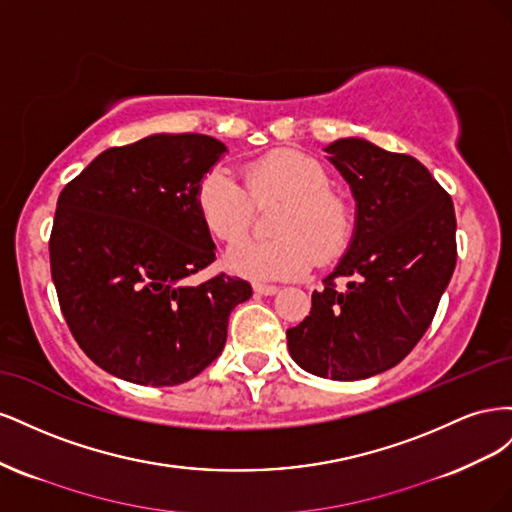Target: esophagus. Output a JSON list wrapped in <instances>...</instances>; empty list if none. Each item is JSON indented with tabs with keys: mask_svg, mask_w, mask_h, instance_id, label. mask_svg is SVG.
Segmentation results:
<instances>
[{
	"mask_svg": "<svg viewBox=\"0 0 512 512\" xmlns=\"http://www.w3.org/2000/svg\"><path fill=\"white\" fill-rule=\"evenodd\" d=\"M252 288H254V292H256V294H262V297H271V294H275L277 290H280L277 286H271V284H258V282H254V284H252Z\"/></svg>",
	"mask_w": 512,
	"mask_h": 512,
	"instance_id": "1",
	"label": "esophagus"
}]
</instances>
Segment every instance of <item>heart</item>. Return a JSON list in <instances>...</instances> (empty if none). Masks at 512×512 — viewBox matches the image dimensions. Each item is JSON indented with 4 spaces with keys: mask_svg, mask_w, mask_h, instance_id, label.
Here are the masks:
<instances>
[{
    "mask_svg": "<svg viewBox=\"0 0 512 512\" xmlns=\"http://www.w3.org/2000/svg\"><path fill=\"white\" fill-rule=\"evenodd\" d=\"M243 185L224 166L200 177L194 207L209 235L232 243L254 218V204L284 200L273 218L271 239H243L226 252V265L254 280H286L327 265L346 252L354 232L350 200L331 188V173L318 158L297 149H273L243 166Z\"/></svg>",
    "mask_w": 512,
    "mask_h": 512,
    "instance_id": "heart-1",
    "label": "heart"
}]
</instances>
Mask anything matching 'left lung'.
I'll list each match as a JSON object with an SVG mask.
<instances>
[{
	"label": "left lung",
	"mask_w": 512,
	"mask_h": 512,
	"mask_svg": "<svg viewBox=\"0 0 512 512\" xmlns=\"http://www.w3.org/2000/svg\"><path fill=\"white\" fill-rule=\"evenodd\" d=\"M324 151L356 200L354 232L286 339L309 374L365 380L404 361L429 329L455 271L457 220L451 196L416 158L365 138Z\"/></svg>",
	"instance_id": "1"
}]
</instances>
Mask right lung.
I'll return each mask as SVG.
<instances>
[{"label":"right lung","instance_id":"obj_1","mask_svg":"<svg viewBox=\"0 0 512 512\" xmlns=\"http://www.w3.org/2000/svg\"><path fill=\"white\" fill-rule=\"evenodd\" d=\"M226 145L151 134L102 151L57 200L51 275L61 314L108 374L143 386L198 376L224 350L228 316L252 297L241 277L192 284L215 260L194 190Z\"/></svg>","mask_w":512,"mask_h":512}]
</instances>
